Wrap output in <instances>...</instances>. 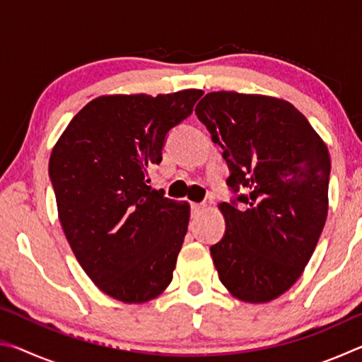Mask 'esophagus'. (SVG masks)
Returning a JSON list of instances; mask_svg holds the SVG:
<instances>
[{
  "instance_id": "1",
  "label": "esophagus",
  "mask_w": 362,
  "mask_h": 362,
  "mask_svg": "<svg viewBox=\"0 0 362 362\" xmlns=\"http://www.w3.org/2000/svg\"><path fill=\"white\" fill-rule=\"evenodd\" d=\"M203 211H204V206H203V204L192 203V212L194 214V216H198V214H201Z\"/></svg>"
}]
</instances>
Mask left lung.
<instances>
[{
    "label": "left lung",
    "instance_id": "1",
    "mask_svg": "<svg viewBox=\"0 0 362 362\" xmlns=\"http://www.w3.org/2000/svg\"><path fill=\"white\" fill-rule=\"evenodd\" d=\"M223 150L233 198L211 246L218 279L244 302L279 297L300 278L326 223L330 156L292 103L209 93L194 110Z\"/></svg>",
    "mask_w": 362,
    "mask_h": 362
}]
</instances>
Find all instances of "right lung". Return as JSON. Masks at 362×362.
Here are the masks:
<instances>
[{
  "label": "right lung",
  "instance_id": "1",
  "mask_svg": "<svg viewBox=\"0 0 362 362\" xmlns=\"http://www.w3.org/2000/svg\"><path fill=\"white\" fill-rule=\"evenodd\" d=\"M201 95L99 97L51 153L49 177L73 254L102 292L124 303L148 302L173 281L189 206L153 189L148 169Z\"/></svg>",
  "mask_w": 362,
  "mask_h": 362
}]
</instances>
